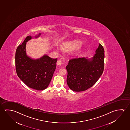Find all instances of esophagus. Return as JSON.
Masks as SVG:
<instances>
[{
  "label": "esophagus",
  "instance_id": "obj_1",
  "mask_svg": "<svg viewBox=\"0 0 130 130\" xmlns=\"http://www.w3.org/2000/svg\"><path fill=\"white\" fill-rule=\"evenodd\" d=\"M62 60H58L57 62V65H61V64H62Z\"/></svg>",
  "mask_w": 130,
  "mask_h": 130
}]
</instances>
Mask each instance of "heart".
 <instances>
[{
    "instance_id": "1",
    "label": "heart",
    "mask_w": 130,
    "mask_h": 130,
    "mask_svg": "<svg viewBox=\"0 0 130 130\" xmlns=\"http://www.w3.org/2000/svg\"><path fill=\"white\" fill-rule=\"evenodd\" d=\"M82 42L78 40H73L69 41L63 44V48L68 50H72L76 49L81 46ZM80 52V50L78 49L75 52V55H78Z\"/></svg>"
}]
</instances>
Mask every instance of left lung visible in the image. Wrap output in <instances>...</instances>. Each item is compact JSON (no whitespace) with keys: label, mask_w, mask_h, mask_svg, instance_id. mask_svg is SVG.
Segmentation results:
<instances>
[{"label":"left lung","mask_w":130,"mask_h":130,"mask_svg":"<svg viewBox=\"0 0 130 130\" xmlns=\"http://www.w3.org/2000/svg\"><path fill=\"white\" fill-rule=\"evenodd\" d=\"M91 58H80L70 60L66 66L67 83L71 89L82 92L94 85L102 75L104 68V50L99 44Z\"/></svg>","instance_id":"8db88e82"}]
</instances>
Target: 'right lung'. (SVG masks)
I'll use <instances>...</instances> for the list:
<instances>
[{
  "mask_svg": "<svg viewBox=\"0 0 130 130\" xmlns=\"http://www.w3.org/2000/svg\"><path fill=\"white\" fill-rule=\"evenodd\" d=\"M40 35L39 34L35 38H37ZM32 38L31 36L27 37L16 49V71L18 76L28 87L41 91L49 85L56 68L57 58H52L44 55L40 58L34 59L27 56L26 43Z\"/></svg>",
  "mask_w": 130,
  "mask_h": 130,
  "instance_id": "add662e5",
  "label": "right lung"
}]
</instances>
